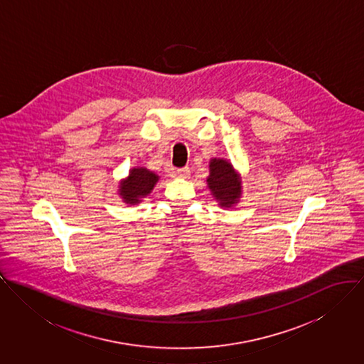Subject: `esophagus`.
Here are the masks:
<instances>
[{"label":"esophagus","mask_w":364,"mask_h":364,"mask_svg":"<svg viewBox=\"0 0 364 364\" xmlns=\"http://www.w3.org/2000/svg\"><path fill=\"white\" fill-rule=\"evenodd\" d=\"M190 168L188 167H183V168H177L173 171V174L178 178H190Z\"/></svg>","instance_id":"esophagus-1"}]
</instances>
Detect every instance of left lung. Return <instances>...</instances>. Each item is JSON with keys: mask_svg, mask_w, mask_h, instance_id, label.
<instances>
[{"mask_svg": "<svg viewBox=\"0 0 364 364\" xmlns=\"http://www.w3.org/2000/svg\"><path fill=\"white\" fill-rule=\"evenodd\" d=\"M206 184L210 196L220 208H233L240 202L242 194V176L233 164L223 158L209 161V176Z\"/></svg>", "mask_w": 364, "mask_h": 364, "instance_id": "obj_1", "label": "left lung"}]
</instances>
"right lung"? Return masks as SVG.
<instances>
[{
	"label": "right lung",
	"mask_w": 364,
	"mask_h": 364,
	"mask_svg": "<svg viewBox=\"0 0 364 364\" xmlns=\"http://www.w3.org/2000/svg\"><path fill=\"white\" fill-rule=\"evenodd\" d=\"M159 181V176L146 167L135 166L119 183V196L127 205H138L146 198Z\"/></svg>",
	"instance_id": "obj_1"
}]
</instances>
